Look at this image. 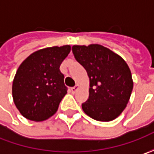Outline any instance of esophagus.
Returning a JSON list of instances; mask_svg holds the SVG:
<instances>
[{
	"label": "esophagus",
	"mask_w": 154,
	"mask_h": 154,
	"mask_svg": "<svg viewBox=\"0 0 154 154\" xmlns=\"http://www.w3.org/2000/svg\"><path fill=\"white\" fill-rule=\"evenodd\" d=\"M79 88H80V86L77 85V86H75L74 87H72V88H71V92H73V93H74V92H76L79 90Z\"/></svg>",
	"instance_id": "1"
}]
</instances>
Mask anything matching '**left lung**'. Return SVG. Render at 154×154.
Masks as SVG:
<instances>
[{"label": "left lung", "mask_w": 154, "mask_h": 154, "mask_svg": "<svg viewBox=\"0 0 154 154\" xmlns=\"http://www.w3.org/2000/svg\"><path fill=\"white\" fill-rule=\"evenodd\" d=\"M75 59L89 77V98L82 109L92 119L113 121L127 106L133 90L131 71L118 54L98 44L74 45Z\"/></svg>", "instance_id": "1"}]
</instances>
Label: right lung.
I'll return each mask as SVG.
<instances>
[{"label":"right lung","instance_id":"right-lung-1","mask_svg":"<svg viewBox=\"0 0 154 154\" xmlns=\"http://www.w3.org/2000/svg\"><path fill=\"white\" fill-rule=\"evenodd\" d=\"M70 51V45L47 47L33 52L20 65L12 94L16 108L26 119L42 122L56 114L67 94L60 65Z\"/></svg>","mask_w":154,"mask_h":154}]
</instances>
